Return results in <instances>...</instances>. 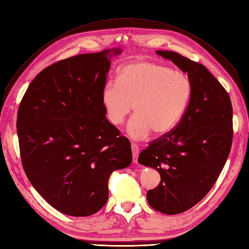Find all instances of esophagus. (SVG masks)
<instances>
[{"mask_svg": "<svg viewBox=\"0 0 249 249\" xmlns=\"http://www.w3.org/2000/svg\"><path fill=\"white\" fill-rule=\"evenodd\" d=\"M131 148H132V156H133V162H137L138 160V152H139V149H138V145L134 142L131 143Z\"/></svg>", "mask_w": 249, "mask_h": 249, "instance_id": "34e87169", "label": "esophagus"}]
</instances>
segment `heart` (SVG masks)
<instances>
[{
    "label": "heart",
    "instance_id": "b5f03b06",
    "mask_svg": "<svg viewBox=\"0 0 249 249\" xmlns=\"http://www.w3.org/2000/svg\"><path fill=\"white\" fill-rule=\"evenodd\" d=\"M193 88L189 76L154 61H136L119 71L118 82L107 83L101 102L110 123L118 126L134 107L129 135L141 139L151 131L163 135L177 126L187 111Z\"/></svg>",
    "mask_w": 249,
    "mask_h": 249
}]
</instances>
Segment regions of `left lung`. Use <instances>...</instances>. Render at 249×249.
Listing matches in <instances>:
<instances>
[{
  "instance_id": "8db88e82",
  "label": "left lung",
  "mask_w": 249,
  "mask_h": 249,
  "mask_svg": "<svg viewBox=\"0 0 249 249\" xmlns=\"http://www.w3.org/2000/svg\"><path fill=\"white\" fill-rule=\"evenodd\" d=\"M157 53L187 72L193 93L179 124L151 142L138 162L160 175L159 186L147 192L149 205L161 213L178 214L202 201L225 166L233 137L232 106L226 89L203 64L174 52Z\"/></svg>"
}]
</instances>
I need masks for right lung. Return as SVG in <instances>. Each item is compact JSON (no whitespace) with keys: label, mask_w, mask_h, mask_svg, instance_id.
Wrapping results in <instances>:
<instances>
[{"label":"right lung","mask_w":249,"mask_h":249,"mask_svg":"<svg viewBox=\"0 0 249 249\" xmlns=\"http://www.w3.org/2000/svg\"><path fill=\"white\" fill-rule=\"evenodd\" d=\"M120 50L83 53L47 66L18 110L23 169L41 196L71 216L106 205L113 171L132 161L129 139L106 117L101 93Z\"/></svg>","instance_id":"right-lung-1"}]
</instances>
